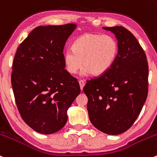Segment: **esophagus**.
<instances>
[{"mask_svg":"<svg viewBox=\"0 0 157 157\" xmlns=\"http://www.w3.org/2000/svg\"><path fill=\"white\" fill-rule=\"evenodd\" d=\"M79 84H80V90H83V86H85V82H84V80H80V81H79Z\"/></svg>","mask_w":157,"mask_h":157,"instance_id":"obj_1","label":"esophagus"}]
</instances>
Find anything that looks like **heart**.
<instances>
[{
    "label": "heart",
    "mask_w": 157,
    "mask_h": 157,
    "mask_svg": "<svg viewBox=\"0 0 157 157\" xmlns=\"http://www.w3.org/2000/svg\"><path fill=\"white\" fill-rule=\"evenodd\" d=\"M118 51V41L113 36L86 33L74 40L72 49L64 52V65L71 74H75L83 65L84 73L99 76L113 65Z\"/></svg>",
    "instance_id": "1"
}]
</instances>
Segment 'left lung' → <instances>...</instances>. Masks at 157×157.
Masks as SVG:
<instances>
[{
  "mask_svg": "<svg viewBox=\"0 0 157 157\" xmlns=\"http://www.w3.org/2000/svg\"><path fill=\"white\" fill-rule=\"evenodd\" d=\"M115 34L118 55L108 71L88 80L83 92L92 124L108 135L125 132L135 123L148 92V64L135 37L122 26L103 27Z\"/></svg>",
  "mask_w": 157,
  "mask_h": 157,
  "instance_id": "8db88e82",
  "label": "left lung"
}]
</instances>
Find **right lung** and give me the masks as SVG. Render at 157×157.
Returning <instances> with one entry per match:
<instances>
[{
    "instance_id": "1",
    "label": "right lung",
    "mask_w": 157,
    "mask_h": 157,
    "mask_svg": "<svg viewBox=\"0 0 157 157\" xmlns=\"http://www.w3.org/2000/svg\"><path fill=\"white\" fill-rule=\"evenodd\" d=\"M75 24L38 26L18 47L11 83L25 123L41 134L59 131L67 110L80 93L77 80L65 69L63 49Z\"/></svg>"
}]
</instances>
